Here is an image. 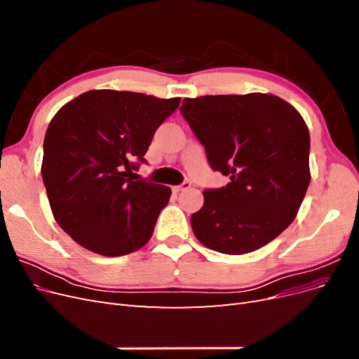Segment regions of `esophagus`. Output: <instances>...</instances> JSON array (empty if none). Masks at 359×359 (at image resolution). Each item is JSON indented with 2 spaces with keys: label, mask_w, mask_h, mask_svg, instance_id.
Instances as JSON below:
<instances>
[{
  "label": "esophagus",
  "mask_w": 359,
  "mask_h": 359,
  "mask_svg": "<svg viewBox=\"0 0 359 359\" xmlns=\"http://www.w3.org/2000/svg\"><path fill=\"white\" fill-rule=\"evenodd\" d=\"M190 187H191V182H190V181H184V182L180 184V186L173 187V190H175V191H182V190H187V189H190Z\"/></svg>",
  "instance_id": "34e87169"
}]
</instances>
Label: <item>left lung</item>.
<instances>
[{
    "label": "left lung",
    "instance_id": "left-lung-1",
    "mask_svg": "<svg viewBox=\"0 0 359 359\" xmlns=\"http://www.w3.org/2000/svg\"><path fill=\"white\" fill-rule=\"evenodd\" d=\"M180 111L212 170L229 177L203 190L191 215L198 240L224 255H245L293 222L310 184V135L295 107L273 94L202 95Z\"/></svg>",
    "mask_w": 359,
    "mask_h": 359
}]
</instances>
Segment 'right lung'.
Masks as SVG:
<instances>
[{
	"label": "right lung",
	"instance_id": "add662e5",
	"mask_svg": "<svg viewBox=\"0 0 359 359\" xmlns=\"http://www.w3.org/2000/svg\"><path fill=\"white\" fill-rule=\"evenodd\" d=\"M180 102L94 90L52 118L41 178L53 217L76 243L103 256H124L148 243L172 191L136 170Z\"/></svg>",
	"mask_w": 359,
	"mask_h": 359
}]
</instances>
